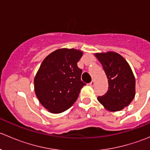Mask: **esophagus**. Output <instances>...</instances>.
Returning <instances> with one entry per match:
<instances>
[{"instance_id": "esophagus-1", "label": "esophagus", "mask_w": 150, "mask_h": 150, "mask_svg": "<svg viewBox=\"0 0 150 150\" xmlns=\"http://www.w3.org/2000/svg\"><path fill=\"white\" fill-rule=\"evenodd\" d=\"M89 85H90V86H92V87H93V86H94V85H95V81H93H93H91V83H89Z\"/></svg>"}]
</instances>
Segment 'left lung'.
<instances>
[{
	"label": "left lung",
	"mask_w": 150,
	"mask_h": 150,
	"mask_svg": "<svg viewBox=\"0 0 150 150\" xmlns=\"http://www.w3.org/2000/svg\"><path fill=\"white\" fill-rule=\"evenodd\" d=\"M108 79V91L97 98L99 103L110 112L123 110L129 105L136 94V80L131 67L117 53H96Z\"/></svg>",
	"instance_id": "1"
}]
</instances>
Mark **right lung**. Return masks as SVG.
<instances>
[{
  "mask_svg": "<svg viewBox=\"0 0 150 150\" xmlns=\"http://www.w3.org/2000/svg\"><path fill=\"white\" fill-rule=\"evenodd\" d=\"M83 54L75 48H59L42 62L34 78L35 93L49 112L58 114L69 109L86 85L77 65Z\"/></svg>",
  "mask_w": 150,
  "mask_h": 150,
  "instance_id": "1",
  "label": "right lung"
}]
</instances>
